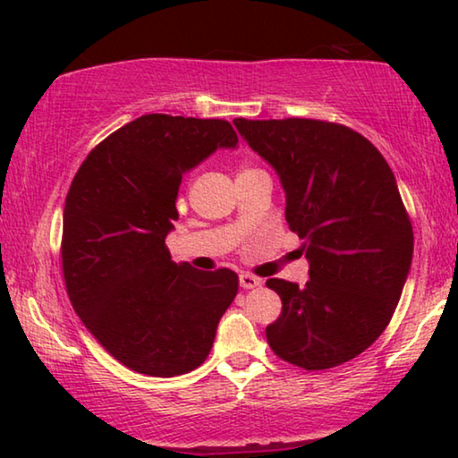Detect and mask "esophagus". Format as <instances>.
<instances>
[{
    "label": "esophagus",
    "instance_id": "obj_1",
    "mask_svg": "<svg viewBox=\"0 0 458 458\" xmlns=\"http://www.w3.org/2000/svg\"><path fill=\"white\" fill-rule=\"evenodd\" d=\"M262 284V279L256 277V275H250V273H242L240 275V285L243 290H252V287H259Z\"/></svg>",
    "mask_w": 458,
    "mask_h": 458
}]
</instances>
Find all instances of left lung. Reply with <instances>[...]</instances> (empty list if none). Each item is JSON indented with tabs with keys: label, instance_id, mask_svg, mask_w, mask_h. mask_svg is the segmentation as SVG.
<instances>
[{
	"label": "left lung",
	"instance_id": "8db88e82",
	"mask_svg": "<svg viewBox=\"0 0 458 458\" xmlns=\"http://www.w3.org/2000/svg\"><path fill=\"white\" fill-rule=\"evenodd\" d=\"M233 124L279 174L285 221L304 240L306 285L268 279L284 309L273 352L306 371L352 360L390 323L412 262V227L396 177L371 141L312 118Z\"/></svg>",
	"mask_w": 458,
	"mask_h": 458
}]
</instances>
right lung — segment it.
<instances>
[{
	"label": "right lung",
	"mask_w": 458,
	"mask_h": 458,
	"mask_svg": "<svg viewBox=\"0 0 458 458\" xmlns=\"http://www.w3.org/2000/svg\"><path fill=\"white\" fill-rule=\"evenodd\" d=\"M237 133L221 118L146 114L96 146L64 206L62 271L72 309L124 367L174 377L202 365L240 279L173 262L183 173Z\"/></svg>",
	"instance_id": "1"
}]
</instances>
